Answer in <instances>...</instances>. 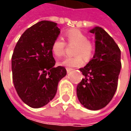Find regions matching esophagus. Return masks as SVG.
<instances>
[{"label":"esophagus","instance_id":"esophagus-1","mask_svg":"<svg viewBox=\"0 0 131 131\" xmlns=\"http://www.w3.org/2000/svg\"><path fill=\"white\" fill-rule=\"evenodd\" d=\"M73 69V68H66V71H67V73H69V72H71V71H72Z\"/></svg>","mask_w":131,"mask_h":131}]
</instances>
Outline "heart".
<instances>
[{"label": "heart", "mask_w": 131, "mask_h": 131, "mask_svg": "<svg viewBox=\"0 0 131 131\" xmlns=\"http://www.w3.org/2000/svg\"><path fill=\"white\" fill-rule=\"evenodd\" d=\"M66 38L68 44L75 45L73 49L74 57H67L58 62V64L66 67H79L82 66L84 60L82 57L89 60L93 57L95 52L94 43L88 39V36L78 29H70L66 33ZM66 43L61 38L54 40L51 49L53 54L56 57H61L65 54Z\"/></svg>", "instance_id": "1"}]
</instances>
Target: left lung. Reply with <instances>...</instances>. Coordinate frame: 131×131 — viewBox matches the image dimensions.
<instances>
[{
	"label": "left lung",
	"instance_id": "8db88e82",
	"mask_svg": "<svg viewBox=\"0 0 131 131\" xmlns=\"http://www.w3.org/2000/svg\"><path fill=\"white\" fill-rule=\"evenodd\" d=\"M90 33L95 36V52L84 68V78L78 84L79 102L90 110L103 108L113 98L121 69V52L114 39L103 28L95 27Z\"/></svg>",
	"mask_w": 131,
	"mask_h": 131
}]
</instances>
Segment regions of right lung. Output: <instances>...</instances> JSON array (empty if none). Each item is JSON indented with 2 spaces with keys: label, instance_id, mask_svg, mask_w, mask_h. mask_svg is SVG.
Instances as JSON below:
<instances>
[{
  "label": "right lung",
  "instance_id": "obj_1",
  "mask_svg": "<svg viewBox=\"0 0 131 131\" xmlns=\"http://www.w3.org/2000/svg\"><path fill=\"white\" fill-rule=\"evenodd\" d=\"M60 33L57 23L38 22L23 33L14 49V85L19 98L32 108L42 107L52 101L58 82L66 75L63 66L54 67L51 49Z\"/></svg>",
  "mask_w": 131,
  "mask_h": 131
}]
</instances>
